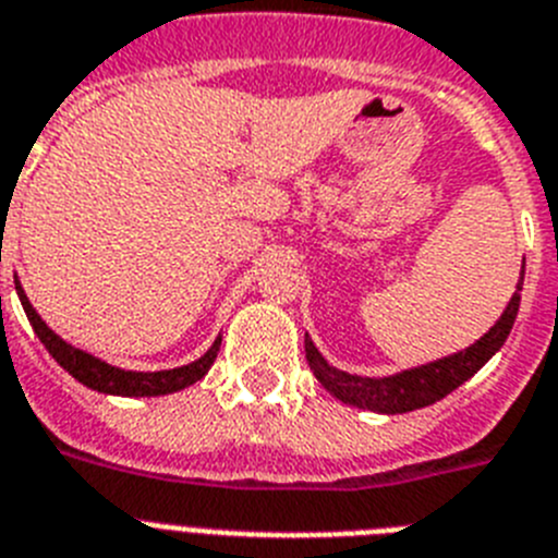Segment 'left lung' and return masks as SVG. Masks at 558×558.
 <instances>
[{"mask_svg": "<svg viewBox=\"0 0 558 558\" xmlns=\"http://www.w3.org/2000/svg\"><path fill=\"white\" fill-rule=\"evenodd\" d=\"M522 278L517 283V292H513L511 303L502 312V317L492 326V331L483 333L472 348L466 351L452 353L447 360L429 362V365L413 367V371L396 373V376H385V379H371V376H353V373L337 371L333 365H328L323 360V353L314 348V342L306 333V360L312 365L314 376L328 393L337 396L339 401H345L351 407H362V410H373V413H410V410H421V407H429L435 401H440L444 396H449L452 390H458L463 381H469L474 373L481 371L494 353L500 351L502 342L511 333L513 319L520 312V292H522Z\"/></svg>", "mask_w": 558, "mask_h": 558, "instance_id": "8db88e82", "label": "left lung"}]
</instances>
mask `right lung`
Instances as JSON below:
<instances>
[{"label": "right lung", "mask_w": 558, "mask_h": 558, "mask_svg": "<svg viewBox=\"0 0 558 558\" xmlns=\"http://www.w3.org/2000/svg\"><path fill=\"white\" fill-rule=\"evenodd\" d=\"M19 300H22L24 314L31 319L33 331L38 333V339L45 342V348L50 351L52 360L64 367L70 376H75L81 385L98 390V393L109 396H165V393H177V390H185L193 381H198L210 371V365L216 362V353H219L221 337L210 345V351L202 356V360L191 362V365L173 367V371H154V373H137V371H120V367H111L106 362L95 360L92 353L77 351V348L66 345L64 339L52 333L47 328V323L36 314V308L31 306L27 294L22 292V286L16 283Z\"/></svg>", "instance_id": "1"}]
</instances>
